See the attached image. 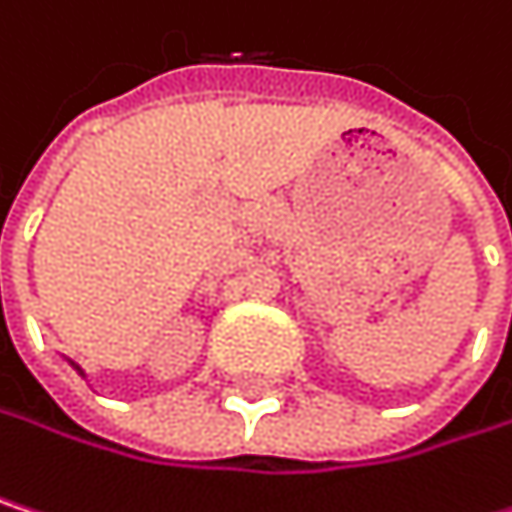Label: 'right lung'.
Returning <instances> with one entry per match:
<instances>
[{
  "instance_id": "right-lung-1",
  "label": "right lung",
  "mask_w": 512,
  "mask_h": 512,
  "mask_svg": "<svg viewBox=\"0 0 512 512\" xmlns=\"http://www.w3.org/2000/svg\"><path fill=\"white\" fill-rule=\"evenodd\" d=\"M70 367H73V370H76V373H79V376H85V370H82V367H79V364H73V361H70Z\"/></svg>"
}]
</instances>
